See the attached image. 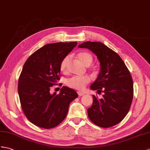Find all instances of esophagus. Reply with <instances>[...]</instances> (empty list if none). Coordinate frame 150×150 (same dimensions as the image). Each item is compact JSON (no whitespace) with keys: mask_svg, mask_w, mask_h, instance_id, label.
Listing matches in <instances>:
<instances>
[{"mask_svg":"<svg viewBox=\"0 0 150 150\" xmlns=\"http://www.w3.org/2000/svg\"><path fill=\"white\" fill-rule=\"evenodd\" d=\"M78 96H83V95H84V93H83V92H78Z\"/></svg>","mask_w":150,"mask_h":150,"instance_id":"esophagus-1","label":"esophagus"}]
</instances>
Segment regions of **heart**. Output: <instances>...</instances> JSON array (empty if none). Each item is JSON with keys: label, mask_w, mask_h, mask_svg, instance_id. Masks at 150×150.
I'll list each match as a JSON object with an SVG mask.
<instances>
[{"label": "heart", "mask_w": 150, "mask_h": 150, "mask_svg": "<svg viewBox=\"0 0 150 150\" xmlns=\"http://www.w3.org/2000/svg\"><path fill=\"white\" fill-rule=\"evenodd\" d=\"M77 57L81 61L83 64H85L86 66H88V67L92 69H94L93 66H91V64L93 62V57L92 54L88 52H79L78 53ZM70 57L66 56L65 57L60 64V69L62 72H66L67 69V66ZM90 81V78L87 76H74L68 79L66 81V83L68 86L76 90H82L86 85H87Z\"/></svg>", "instance_id": "heart-1"}]
</instances>
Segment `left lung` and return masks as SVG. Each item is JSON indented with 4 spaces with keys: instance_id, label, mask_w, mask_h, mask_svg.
<instances>
[{
    "instance_id": "left-lung-1",
    "label": "left lung",
    "mask_w": 150,
    "mask_h": 150,
    "mask_svg": "<svg viewBox=\"0 0 150 150\" xmlns=\"http://www.w3.org/2000/svg\"><path fill=\"white\" fill-rule=\"evenodd\" d=\"M78 47L92 51L100 64L99 74L90 88L104 93L101 99L93 95L88 116L98 127L114 126L122 121L131 106L134 96L132 76L118 54L103 43L87 41Z\"/></svg>"
}]
</instances>
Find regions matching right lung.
I'll return each mask as SVG.
<instances>
[{
  "instance_id": "right-lung-1",
  "label": "right lung",
  "mask_w": 150,
  "mask_h": 150,
  "mask_svg": "<svg viewBox=\"0 0 150 150\" xmlns=\"http://www.w3.org/2000/svg\"><path fill=\"white\" fill-rule=\"evenodd\" d=\"M77 44H47L32 53L24 64L18 92L25 116L35 125L46 129L57 127L66 117L69 104L78 97L75 90L67 86L62 88L59 94L50 93L51 86L60 80L62 60Z\"/></svg>"
}]
</instances>
